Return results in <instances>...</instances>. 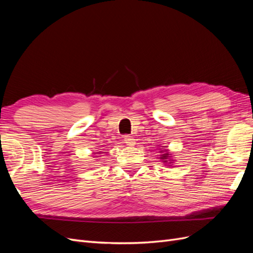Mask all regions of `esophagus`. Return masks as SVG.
<instances>
[{
	"label": "esophagus",
	"instance_id": "obj_1",
	"mask_svg": "<svg viewBox=\"0 0 253 253\" xmlns=\"http://www.w3.org/2000/svg\"><path fill=\"white\" fill-rule=\"evenodd\" d=\"M124 140H125V142L127 144V145H131V147H133V145L135 144V139H133L131 136H128V135H126L125 137H124Z\"/></svg>",
	"mask_w": 253,
	"mask_h": 253
}]
</instances>
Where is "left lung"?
Segmentation results:
<instances>
[{"mask_svg":"<svg viewBox=\"0 0 253 253\" xmlns=\"http://www.w3.org/2000/svg\"><path fill=\"white\" fill-rule=\"evenodd\" d=\"M168 155H169V154H164V155H162V157H160V158H162V159H164L165 160V162H168Z\"/></svg>","mask_w":253,"mask_h":253,"instance_id":"1","label":"left lung"}]
</instances>
